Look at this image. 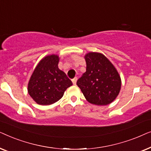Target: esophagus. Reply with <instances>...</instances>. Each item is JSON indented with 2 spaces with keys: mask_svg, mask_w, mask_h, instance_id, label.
Listing matches in <instances>:
<instances>
[{
  "mask_svg": "<svg viewBox=\"0 0 151 151\" xmlns=\"http://www.w3.org/2000/svg\"><path fill=\"white\" fill-rule=\"evenodd\" d=\"M77 78H74L73 80H72V82H73V84H74V85H76V82H77Z\"/></svg>",
  "mask_w": 151,
  "mask_h": 151,
  "instance_id": "esophagus-1",
  "label": "esophagus"
}]
</instances>
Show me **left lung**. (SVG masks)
<instances>
[{
    "label": "left lung",
    "mask_w": 151,
    "mask_h": 151,
    "mask_svg": "<svg viewBox=\"0 0 151 151\" xmlns=\"http://www.w3.org/2000/svg\"><path fill=\"white\" fill-rule=\"evenodd\" d=\"M86 72L77 81L86 100L93 104H109L118 96L121 79L112 63L100 53L85 55Z\"/></svg>",
    "instance_id": "1"
}]
</instances>
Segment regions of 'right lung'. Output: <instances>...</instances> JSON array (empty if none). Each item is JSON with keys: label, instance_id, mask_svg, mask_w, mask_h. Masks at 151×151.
<instances>
[{"label": "right lung", "instance_id": "add662e5", "mask_svg": "<svg viewBox=\"0 0 151 151\" xmlns=\"http://www.w3.org/2000/svg\"><path fill=\"white\" fill-rule=\"evenodd\" d=\"M57 55L42 59L32 73L28 84V93L37 104L49 105L56 102L73 83L65 72L58 69Z\"/></svg>", "mask_w": 151, "mask_h": 151}]
</instances>
